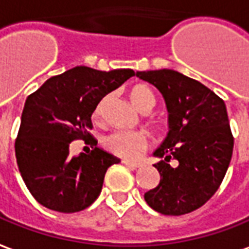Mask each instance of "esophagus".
I'll return each instance as SVG.
<instances>
[{"mask_svg":"<svg viewBox=\"0 0 249 249\" xmlns=\"http://www.w3.org/2000/svg\"><path fill=\"white\" fill-rule=\"evenodd\" d=\"M123 164H124L126 167L133 168V169H135V168H140L142 165L141 162H134V161H130V160H123Z\"/></svg>","mask_w":249,"mask_h":249,"instance_id":"34e87169","label":"esophagus"}]
</instances>
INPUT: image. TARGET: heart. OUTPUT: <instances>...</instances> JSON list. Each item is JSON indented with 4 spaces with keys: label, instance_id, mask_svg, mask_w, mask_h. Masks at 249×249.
<instances>
[{
    "label": "heart",
    "instance_id": "1",
    "mask_svg": "<svg viewBox=\"0 0 249 249\" xmlns=\"http://www.w3.org/2000/svg\"><path fill=\"white\" fill-rule=\"evenodd\" d=\"M130 99L135 107L140 109L149 99H154V96L150 89L138 85L130 92ZM100 111L102 104H99L96 108L95 116H99ZM103 145L112 154L128 160H135L145 152L147 146V137L141 131L134 130H115L103 138Z\"/></svg>",
    "mask_w": 249,
    "mask_h": 249
}]
</instances>
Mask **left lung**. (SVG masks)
I'll return each instance as SVG.
<instances>
[{
  "mask_svg": "<svg viewBox=\"0 0 249 249\" xmlns=\"http://www.w3.org/2000/svg\"><path fill=\"white\" fill-rule=\"evenodd\" d=\"M160 90L169 131L154 156L160 184L145 193L153 210L181 215L203 206L221 186L233 153V135L224 100L196 80L172 69L137 71ZM171 160H178L172 167Z\"/></svg>",
  "mask_w": 249,
  "mask_h": 249,
  "instance_id": "1",
  "label": "left lung"
}]
</instances>
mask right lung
<instances>
[{"label": "right lung", "instance_id": "1", "mask_svg": "<svg viewBox=\"0 0 249 249\" xmlns=\"http://www.w3.org/2000/svg\"><path fill=\"white\" fill-rule=\"evenodd\" d=\"M133 75L131 69L75 66L49 78L27 97L15 152L24 183L42 206L75 213L97 199L107 169L121 160L96 146L89 133L90 118L103 97ZM75 139L95 147L70 158V142Z\"/></svg>", "mask_w": 249, "mask_h": 249}]
</instances>
